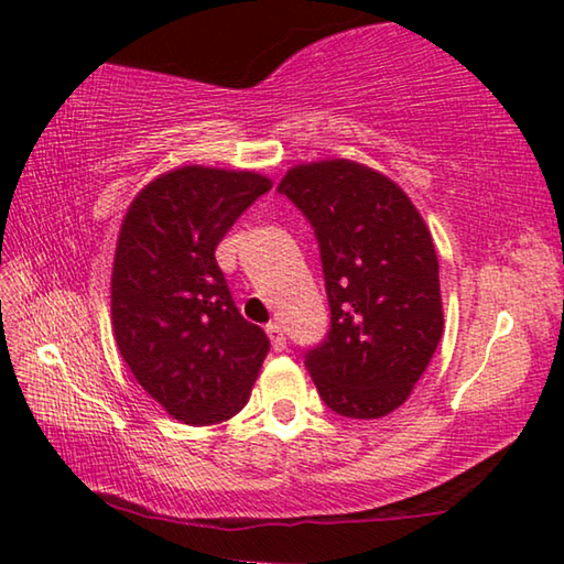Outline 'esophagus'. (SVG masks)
I'll list each match as a JSON object with an SVG mask.
<instances>
[{
  "instance_id": "esophagus-1",
  "label": "esophagus",
  "mask_w": 564,
  "mask_h": 564,
  "mask_svg": "<svg viewBox=\"0 0 564 564\" xmlns=\"http://www.w3.org/2000/svg\"><path fill=\"white\" fill-rule=\"evenodd\" d=\"M265 333H269L273 350H283L285 348V333L279 326V323H269V326H265Z\"/></svg>"
}]
</instances>
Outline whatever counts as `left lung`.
<instances>
[{
	"label": "left lung",
	"instance_id": "left-lung-1",
	"mask_svg": "<svg viewBox=\"0 0 564 564\" xmlns=\"http://www.w3.org/2000/svg\"><path fill=\"white\" fill-rule=\"evenodd\" d=\"M279 194L318 238L330 330L305 352L338 415L373 420L413 393L443 336L437 256L423 216L395 181L350 159L289 169Z\"/></svg>",
	"mask_w": 564,
	"mask_h": 564
}]
</instances>
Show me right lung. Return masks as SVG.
Instances as JSON below:
<instances>
[{"mask_svg":"<svg viewBox=\"0 0 564 564\" xmlns=\"http://www.w3.org/2000/svg\"><path fill=\"white\" fill-rule=\"evenodd\" d=\"M271 178L256 171L178 166L127 208L111 269V326L137 383L186 425L234 417L269 352L238 313L216 246Z\"/></svg>","mask_w":564,"mask_h":564,"instance_id":"right-lung-1","label":"right lung"}]
</instances>
